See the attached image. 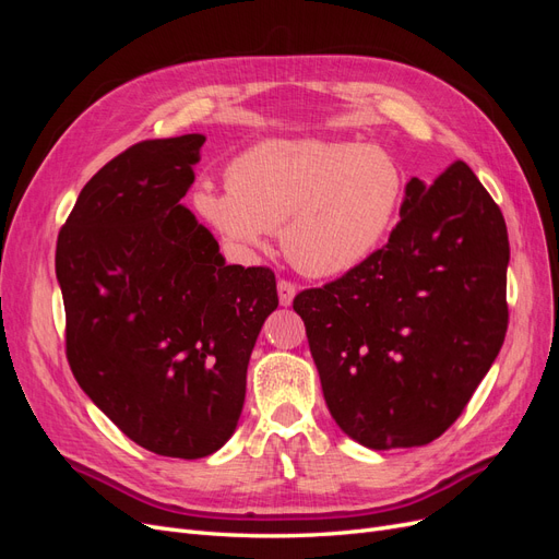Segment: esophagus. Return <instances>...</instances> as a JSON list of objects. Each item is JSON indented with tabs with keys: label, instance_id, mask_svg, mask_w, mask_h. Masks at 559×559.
Masks as SVG:
<instances>
[{
	"label": "esophagus",
	"instance_id": "obj_1",
	"mask_svg": "<svg viewBox=\"0 0 559 559\" xmlns=\"http://www.w3.org/2000/svg\"><path fill=\"white\" fill-rule=\"evenodd\" d=\"M277 296H280V306L289 308L296 296V284H292L289 280H280L277 282Z\"/></svg>",
	"mask_w": 559,
	"mask_h": 559
}]
</instances>
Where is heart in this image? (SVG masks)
Masks as SVG:
<instances>
[{
	"mask_svg": "<svg viewBox=\"0 0 559 559\" xmlns=\"http://www.w3.org/2000/svg\"><path fill=\"white\" fill-rule=\"evenodd\" d=\"M228 191L200 186L193 207L245 257L280 228L302 275L337 277L361 265L392 228L403 173L380 146L300 138L265 140L233 158Z\"/></svg>",
	"mask_w": 559,
	"mask_h": 559,
	"instance_id": "obj_1",
	"label": "heart"
}]
</instances>
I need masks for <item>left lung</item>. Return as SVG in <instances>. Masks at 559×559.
Wrapping results in <instances>:
<instances>
[{
	"instance_id": "8db88e82",
	"label": "left lung",
	"mask_w": 559,
	"mask_h": 559,
	"mask_svg": "<svg viewBox=\"0 0 559 559\" xmlns=\"http://www.w3.org/2000/svg\"><path fill=\"white\" fill-rule=\"evenodd\" d=\"M509 259L503 214L466 163L405 183L389 242L294 298L335 425L370 450L441 436L503 345Z\"/></svg>"
}]
</instances>
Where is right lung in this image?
<instances>
[{
  "instance_id": "right-lung-1",
  "label": "right lung",
  "mask_w": 559,
  "mask_h": 559,
  "mask_svg": "<svg viewBox=\"0 0 559 559\" xmlns=\"http://www.w3.org/2000/svg\"><path fill=\"white\" fill-rule=\"evenodd\" d=\"M202 144L126 148L83 186L56 247L79 386L130 441L179 460L233 436L251 349L280 302L273 270L226 265L181 205Z\"/></svg>"
}]
</instances>
